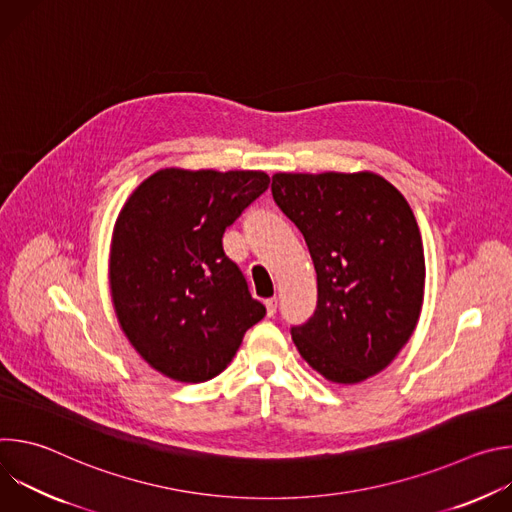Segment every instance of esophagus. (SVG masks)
<instances>
[{"mask_svg": "<svg viewBox=\"0 0 512 512\" xmlns=\"http://www.w3.org/2000/svg\"><path fill=\"white\" fill-rule=\"evenodd\" d=\"M265 308H267V316H273L277 312V298L265 300Z\"/></svg>", "mask_w": 512, "mask_h": 512, "instance_id": "1", "label": "esophagus"}]
</instances>
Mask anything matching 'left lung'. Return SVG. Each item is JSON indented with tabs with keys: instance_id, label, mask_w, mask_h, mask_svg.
I'll use <instances>...</instances> for the list:
<instances>
[{
	"instance_id": "8db88e82",
	"label": "left lung",
	"mask_w": 512,
	"mask_h": 512,
	"mask_svg": "<svg viewBox=\"0 0 512 512\" xmlns=\"http://www.w3.org/2000/svg\"><path fill=\"white\" fill-rule=\"evenodd\" d=\"M271 194L306 239L316 275L312 318L291 326L324 379L354 385L381 373L419 320L425 259L403 194L373 172L275 174Z\"/></svg>"
}]
</instances>
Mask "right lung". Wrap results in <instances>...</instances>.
I'll use <instances>...</instances> for the list:
<instances>
[{"label":"right lung","mask_w":512,"mask_h":512,"mask_svg":"<svg viewBox=\"0 0 512 512\" xmlns=\"http://www.w3.org/2000/svg\"><path fill=\"white\" fill-rule=\"evenodd\" d=\"M269 188L265 172L160 170L125 202L109 281L121 330L139 356L180 383L227 369L265 316L223 235Z\"/></svg>","instance_id":"add662e5"}]
</instances>
